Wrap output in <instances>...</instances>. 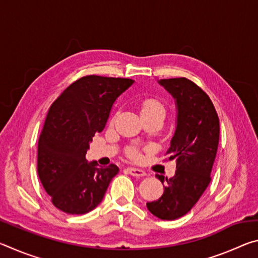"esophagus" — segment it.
Returning <instances> with one entry per match:
<instances>
[{
    "label": "esophagus",
    "mask_w": 258,
    "mask_h": 258,
    "mask_svg": "<svg viewBox=\"0 0 258 258\" xmlns=\"http://www.w3.org/2000/svg\"><path fill=\"white\" fill-rule=\"evenodd\" d=\"M126 171H127L132 176H137V177L146 176V175H147V173H146L145 171H143V169H140V168L127 167V168H126Z\"/></svg>",
    "instance_id": "1"
}]
</instances>
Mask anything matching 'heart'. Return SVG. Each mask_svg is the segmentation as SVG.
Listing matches in <instances>:
<instances>
[{"instance_id":"b5f03b06","label":"heart","mask_w":258,"mask_h":258,"mask_svg":"<svg viewBox=\"0 0 258 258\" xmlns=\"http://www.w3.org/2000/svg\"><path fill=\"white\" fill-rule=\"evenodd\" d=\"M140 109H141V113L143 117H148L151 115H161L165 117L166 113V108L164 106V103L160 101L159 99L157 98H145L141 100L140 102ZM127 155L131 157V158L137 159L140 156V150L139 148L135 146L130 147L127 149Z\"/></svg>"}]
</instances>
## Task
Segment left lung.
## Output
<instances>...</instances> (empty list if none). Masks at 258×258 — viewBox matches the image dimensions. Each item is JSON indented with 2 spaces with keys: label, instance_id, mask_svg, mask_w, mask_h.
I'll return each mask as SVG.
<instances>
[{
  "label": "left lung",
  "instance_id": "obj_1",
  "mask_svg": "<svg viewBox=\"0 0 258 258\" xmlns=\"http://www.w3.org/2000/svg\"><path fill=\"white\" fill-rule=\"evenodd\" d=\"M158 83L176 100L177 125L166 152L169 160H176V171L173 177H166L163 196L147 203V207L160 220L172 221L190 212L211 183L220 120L212 100L192 81L178 77ZM156 177L164 183L163 175Z\"/></svg>",
  "mask_w": 258,
  "mask_h": 258
}]
</instances>
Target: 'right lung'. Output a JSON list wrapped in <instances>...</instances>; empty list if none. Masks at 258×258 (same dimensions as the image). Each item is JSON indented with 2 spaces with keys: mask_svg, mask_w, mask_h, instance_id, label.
<instances>
[{
  "mask_svg": "<svg viewBox=\"0 0 258 258\" xmlns=\"http://www.w3.org/2000/svg\"><path fill=\"white\" fill-rule=\"evenodd\" d=\"M130 78L84 76L52 103L38 140L37 173L54 206L86 214L102 202L118 167L86 160L95 133L102 132L113 102L133 84Z\"/></svg>",
  "mask_w": 258,
  "mask_h": 258,
  "instance_id": "add662e5",
  "label": "right lung"
}]
</instances>
